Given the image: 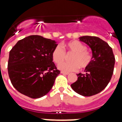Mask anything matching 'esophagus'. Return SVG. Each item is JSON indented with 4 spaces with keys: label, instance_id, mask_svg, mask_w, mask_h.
<instances>
[{
    "label": "esophagus",
    "instance_id": "esophagus-1",
    "mask_svg": "<svg viewBox=\"0 0 122 122\" xmlns=\"http://www.w3.org/2000/svg\"><path fill=\"white\" fill-rule=\"evenodd\" d=\"M61 74H65V75H67V74H69V72H64V71H61Z\"/></svg>",
    "mask_w": 122,
    "mask_h": 122
}]
</instances>
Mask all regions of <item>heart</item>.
I'll return each instance as SVG.
<instances>
[{
	"label": "heart",
	"mask_w": 122,
	"mask_h": 122,
	"mask_svg": "<svg viewBox=\"0 0 122 122\" xmlns=\"http://www.w3.org/2000/svg\"><path fill=\"white\" fill-rule=\"evenodd\" d=\"M64 50L60 46H57L51 53L52 60L56 64H59L64 61L66 52L73 54L70 58L71 62L62 63L58 65V69L64 72L75 71L80 68L84 69L89 66L93 60L92 53L87 51V47L77 40L71 41L64 46Z\"/></svg>",
	"instance_id": "b5f03b06"
}]
</instances>
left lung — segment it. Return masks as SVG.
Here are the masks:
<instances>
[{"mask_svg":"<svg viewBox=\"0 0 122 122\" xmlns=\"http://www.w3.org/2000/svg\"><path fill=\"white\" fill-rule=\"evenodd\" d=\"M80 40L91 48L93 60L85 69V73L77 74L78 79L71 86L77 93L90 97L107 86L113 74L115 57L112 48L99 37L84 36Z\"/></svg>","mask_w":122,"mask_h":122,"instance_id":"8db88e82","label":"left lung"}]
</instances>
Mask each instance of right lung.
I'll use <instances>...</instances> for the list:
<instances>
[{
	"mask_svg": "<svg viewBox=\"0 0 122 122\" xmlns=\"http://www.w3.org/2000/svg\"><path fill=\"white\" fill-rule=\"evenodd\" d=\"M57 46L55 40L30 35L12 48L8 71L12 84L20 93L37 99L50 91L60 73L51 57Z\"/></svg>",
	"mask_w": 122,
	"mask_h": 122,
	"instance_id": "add662e5",
	"label": "right lung"
}]
</instances>
